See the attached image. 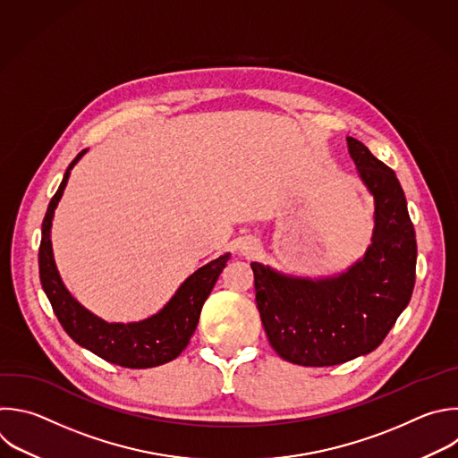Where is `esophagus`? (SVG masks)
I'll use <instances>...</instances> for the list:
<instances>
[{"mask_svg": "<svg viewBox=\"0 0 458 458\" xmlns=\"http://www.w3.org/2000/svg\"><path fill=\"white\" fill-rule=\"evenodd\" d=\"M255 250H257V242L251 241V239H244V241L239 244V253L244 255V257H253V255H255Z\"/></svg>", "mask_w": 458, "mask_h": 458, "instance_id": "34e87169", "label": "esophagus"}]
</instances>
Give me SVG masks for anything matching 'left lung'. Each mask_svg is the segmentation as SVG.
<instances>
[{"label":"left lung","mask_w":458,"mask_h":458,"mask_svg":"<svg viewBox=\"0 0 458 458\" xmlns=\"http://www.w3.org/2000/svg\"><path fill=\"white\" fill-rule=\"evenodd\" d=\"M347 145L376 203L363 259L329 278L291 276L251 262L267 340L282 360L301 367L340 365L377 349L415 284V230L399 180L360 140L347 136Z\"/></svg>","instance_id":"left-lung-1"}]
</instances>
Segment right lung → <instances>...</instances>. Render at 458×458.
<instances>
[{"label":"right lung","mask_w":458,"mask_h":458,"mask_svg":"<svg viewBox=\"0 0 458 458\" xmlns=\"http://www.w3.org/2000/svg\"><path fill=\"white\" fill-rule=\"evenodd\" d=\"M84 155L86 148L79 152L77 158L66 169L43 219V237L39 246V276L43 289L68 336L98 358L125 369H150L169 363L189 345L198 327L203 303L225 269L230 253H225L194 271L178 287L160 313L141 322L107 324L84 310L59 276L50 241L54 212L63 198L72 169Z\"/></svg>","instance_id":"obj_1"}]
</instances>
